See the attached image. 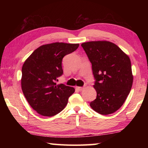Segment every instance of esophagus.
Segmentation results:
<instances>
[{"label": "esophagus", "mask_w": 148, "mask_h": 148, "mask_svg": "<svg viewBox=\"0 0 148 148\" xmlns=\"http://www.w3.org/2000/svg\"><path fill=\"white\" fill-rule=\"evenodd\" d=\"M76 89L78 90V91H82V90L84 89V87H76Z\"/></svg>", "instance_id": "esophagus-1"}]
</instances>
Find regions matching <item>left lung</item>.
I'll list each match as a JSON object with an SVG mask.
<instances>
[{
  "instance_id": "obj_1",
  "label": "left lung",
  "mask_w": 148,
  "mask_h": 148,
  "mask_svg": "<svg viewBox=\"0 0 148 148\" xmlns=\"http://www.w3.org/2000/svg\"><path fill=\"white\" fill-rule=\"evenodd\" d=\"M82 46L92 64L97 98L90 106L97 113L116 112L128 96L133 82L131 62L119 47L108 41L84 42Z\"/></svg>"
}]
</instances>
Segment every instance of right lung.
<instances>
[{"mask_svg": "<svg viewBox=\"0 0 148 148\" xmlns=\"http://www.w3.org/2000/svg\"><path fill=\"white\" fill-rule=\"evenodd\" d=\"M79 44L56 42L40 46L22 66L21 89L33 110L44 116H56L63 110L74 87L57 85L62 76V58L77 49Z\"/></svg>", "mask_w": 148, "mask_h": 148, "instance_id": "1", "label": "right lung"}]
</instances>
